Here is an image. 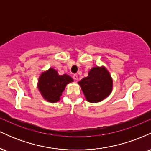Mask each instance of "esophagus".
Returning a JSON list of instances; mask_svg holds the SVG:
<instances>
[{"label": "esophagus", "mask_w": 151, "mask_h": 151, "mask_svg": "<svg viewBox=\"0 0 151 151\" xmlns=\"http://www.w3.org/2000/svg\"><path fill=\"white\" fill-rule=\"evenodd\" d=\"M73 79H74V80H77V79H78V76L77 75V74H74V75H73Z\"/></svg>", "instance_id": "esophagus-1"}]
</instances>
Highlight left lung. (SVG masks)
<instances>
[{"label": "left lung", "instance_id": "8db88e82", "mask_svg": "<svg viewBox=\"0 0 151 151\" xmlns=\"http://www.w3.org/2000/svg\"><path fill=\"white\" fill-rule=\"evenodd\" d=\"M78 83L86 100L91 103H96L102 101L110 94L113 81L105 68L96 67L89 71L88 77L83 78Z\"/></svg>", "mask_w": 151, "mask_h": 151}]
</instances>
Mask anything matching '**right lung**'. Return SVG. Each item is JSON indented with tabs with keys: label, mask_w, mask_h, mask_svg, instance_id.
Segmentation results:
<instances>
[{
	"label": "right lung",
	"mask_w": 151,
	"mask_h": 151,
	"mask_svg": "<svg viewBox=\"0 0 151 151\" xmlns=\"http://www.w3.org/2000/svg\"><path fill=\"white\" fill-rule=\"evenodd\" d=\"M73 81L72 78L67 74L59 75L52 68L41 74L38 81V89L45 99L55 103L60 100L62 92L66 85Z\"/></svg>",
	"instance_id": "add662e5"
}]
</instances>
